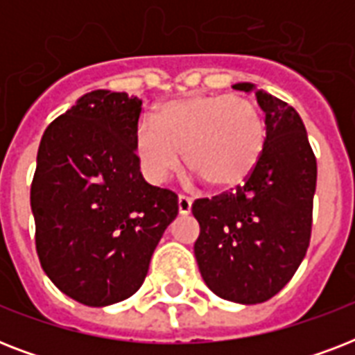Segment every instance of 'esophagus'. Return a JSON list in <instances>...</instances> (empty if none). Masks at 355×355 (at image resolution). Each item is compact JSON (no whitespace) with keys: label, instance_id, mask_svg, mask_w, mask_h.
Listing matches in <instances>:
<instances>
[{"label":"esophagus","instance_id":"34e87169","mask_svg":"<svg viewBox=\"0 0 355 355\" xmlns=\"http://www.w3.org/2000/svg\"><path fill=\"white\" fill-rule=\"evenodd\" d=\"M191 211V199L186 195H178V214L180 216H188Z\"/></svg>","mask_w":355,"mask_h":355}]
</instances>
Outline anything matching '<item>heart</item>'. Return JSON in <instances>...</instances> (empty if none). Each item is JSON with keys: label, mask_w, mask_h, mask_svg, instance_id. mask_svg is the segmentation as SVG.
<instances>
[{"label": "heart", "mask_w": 355, "mask_h": 355, "mask_svg": "<svg viewBox=\"0 0 355 355\" xmlns=\"http://www.w3.org/2000/svg\"><path fill=\"white\" fill-rule=\"evenodd\" d=\"M256 103L228 94H195L164 103L141 121L134 150L150 182L164 184L186 166L210 188H236L256 169L265 147Z\"/></svg>", "instance_id": "obj_1"}]
</instances>
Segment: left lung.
Returning <instances> with one entry per match:
<instances>
[{
    "label": "left lung",
    "instance_id": "8db88e82",
    "mask_svg": "<svg viewBox=\"0 0 355 355\" xmlns=\"http://www.w3.org/2000/svg\"><path fill=\"white\" fill-rule=\"evenodd\" d=\"M236 90L254 85L239 83ZM267 138L258 166L243 186L191 206L200 234L195 258L217 297L237 304L272 298L302 263L311 237L317 160L298 112L256 92Z\"/></svg>",
    "mask_w": 355,
    "mask_h": 355
}]
</instances>
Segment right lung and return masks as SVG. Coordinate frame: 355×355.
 Masks as SVG:
<instances>
[{
	"mask_svg": "<svg viewBox=\"0 0 355 355\" xmlns=\"http://www.w3.org/2000/svg\"><path fill=\"white\" fill-rule=\"evenodd\" d=\"M141 99L85 94L42 136L31 184L44 272L77 302L103 308L138 291L177 195L144 180L134 150Z\"/></svg>",
	"mask_w": 355,
	"mask_h": 355,
	"instance_id": "add662e5",
	"label": "right lung"
}]
</instances>
